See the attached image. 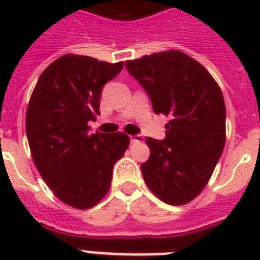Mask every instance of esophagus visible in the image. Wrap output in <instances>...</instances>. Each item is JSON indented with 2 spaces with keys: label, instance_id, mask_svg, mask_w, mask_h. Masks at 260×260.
Segmentation results:
<instances>
[{
  "label": "esophagus",
  "instance_id": "34e87169",
  "mask_svg": "<svg viewBox=\"0 0 260 260\" xmlns=\"http://www.w3.org/2000/svg\"><path fill=\"white\" fill-rule=\"evenodd\" d=\"M142 140H143L142 135H135V136H131V143L142 142Z\"/></svg>",
  "mask_w": 260,
  "mask_h": 260
}]
</instances>
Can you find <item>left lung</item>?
Listing matches in <instances>:
<instances>
[{"instance_id": "8db88e82", "label": "left lung", "mask_w": 260, "mask_h": 260, "mask_svg": "<svg viewBox=\"0 0 260 260\" xmlns=\"http://www.w3.org/2000/svg\"><path fill=\"white\" fill-rule=\"evenodd\" d=\"M126 70L150 95L156 114L169 117L166 139L147 138L150 158L142 174L152 193L170 205L197 197L225 144V104L205 67L181 51L126 60Z\"/></svg>"}]
</instances>
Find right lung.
<instances>
[{
  "instance_id": "obj_1",
  "label": "right lung",
  "mask_w": 260,
  "mask_h": 260,
  "mask_svg": "<svg viewBox=\"0 0 260 260\" xmlns=\"http://www.w3.org/2000/svg\"><path fill=\"white\" fill-rule=\"evenodd\" d=\"M122 66L63 55L43 71L30 95L25 129L35 166L55 196L77 209L105 197L114 163L129 146L128 135L90 134L87 125L100 114L102 86Z\"/></svg>"
}]
</instances>
